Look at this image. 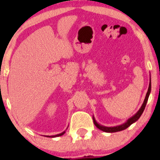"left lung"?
<instances>
[{
	"label": "left lung",
	"instance_id": "1",
	"mask_svg": "<svg viewBox=\"0 0 160 160\" xmlns=\"http://www.w3.org/2000/svg\"><path fill=\"white\" fill-rule=\"evenodd\" d=\"M150 91H151V81H150V79L149 87H148V92H147L146 96H145L144 103L142 104V105H141V107L140 109H139V111H138L137 113L133 116V117H132L131 118L128 119L126 122H124L123 124L120 125V126H114V127H107V126H102V125L98 124V122H96V120H95L94 117H93V122H94L95 126H96L98 128H99L100 130H102V131L105 132H120V131H122V130H124L126 129V128H127L128 126H131L132 124L134 123L135 122H136V121L140 118L141 114H142L143 112L144 111L145 107H146V104H147V102H148V98H149Z\"/></svg>",
	"mask_w": 160,
	"mask_h": 160
}]
</instances>
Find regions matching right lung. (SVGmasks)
<instances>
[{"mask_svg":"<svg viewBox=\"0 0 160 160\" xmlns=\"http://www.w3.org/2000/svg\"><path fill=\"white\" fill-rule=\"evenodd\" d=\"M65 132H63L60 133V134H58V135H52V136H49V135H47V137H52V138H54V137H58V136H62V135H64V134H65Z\"/></svg>","mask_w":160,"mask_h":160,"instance_id":"add662e5","label":"right lung"}]
</instances>
